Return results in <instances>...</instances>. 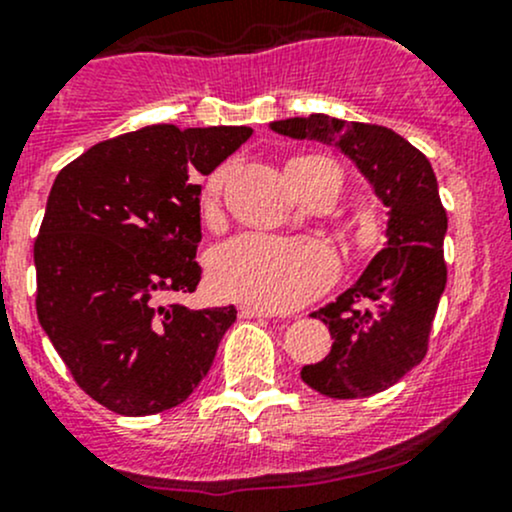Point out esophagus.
<instances>
[{
	"mask_svg": "<svg viewBox=\"0 0 512 512\" xmlns=\"http://www.w3.org/2000/svg\"><path fill=\"white\" fill-rule=\"evenodd\" d=\"M239 312H241V317H276V312L266 310V307H258V305H241Z\"/></svg>",
	"mask_w": 512,
	"mask_h": 512,
	"instance_id": "1",
	"label": "esophagus"
}]
</instances>
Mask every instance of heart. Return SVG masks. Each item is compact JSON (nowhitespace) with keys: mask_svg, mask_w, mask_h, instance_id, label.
Returning a JSON list of instances; mask_svg holds the SVG:
<instances>
[{"mask_svg":"<svg viewBox=\"0 0 512 512\" xmlns=\"http://www.w3.org/2000/svg\"><path fill=\"white\" fill-rule=\"evenodd\" d=\"M290 163H332L324 156H302ZM229 166L217 168L207 180L205 202L212 205L222 192ZM337 276L332 246L312 236L239 234L212 251V288L224 298L251 305L288 310L315 298Z\"/></svg>","mask_w":512,"mask_h":512,"instance_id":"obj_1","label":"heart"}]
</instances>
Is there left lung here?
<instances>
[{
  "instance_id": "left-lung-1",
  "label": "left lung",
  "mask_w": 512,
  "mask_h": 512,
  "mask_svg": "<svg viewBox=\"0 0 512 512\" xmlns=\"http://www.w3.org/2000/svg\"><path fill=\"white\" fill-rule=\"evenodd\" d=\"M271 129L339 146L388 207L386 246L346 293L312 312L329 327L332 351L300 371L327 398L381 393L425 359L447 285V212L434 170L425 153L388 126L310 114L271 122Z\"/></svg>"
}]
</instances>
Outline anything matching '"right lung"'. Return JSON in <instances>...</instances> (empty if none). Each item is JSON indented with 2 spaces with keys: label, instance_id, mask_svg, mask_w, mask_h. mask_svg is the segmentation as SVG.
Returning a JSON list of instances; mask_svg holds the SVG:
<instances>
[{
  "label": "right lung",
  "instance_id": "add662e5",
  "mask_svg": "<svg viewBox=\"0 0 512 512\" xmlns=\"http://www.w3.org/2000/svg\"><path fill=\"white\" fill-rule=\"evenodd\" d=\"M249 136V126H144L58 173L34 244L38 322L75 383L107 410H170L210 371L234 305L158 300L200 283L197 178Z\"/></svg>",
  "mask_w": 512,
  "mask_h": 512
}]
</instances>
